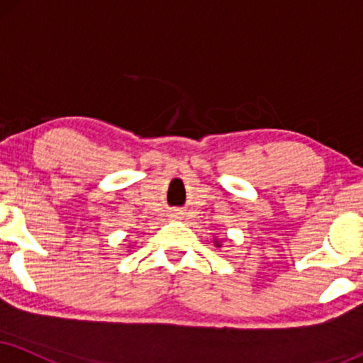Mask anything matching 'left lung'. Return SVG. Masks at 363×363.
Here are the masks:
<instances>
[{
  "instance_id": "8db88e82",
  "label": "left lung",
  "mask_w": 363,
  "mask_h": 363,
  "mask_svg": "<svg viewBox=\"0 0 363 363\" xmlns=\"http://www.w3.org/2000/svg\"><path fill=\"white\" fill-rule=\"evenodd\" d=\"M213 245H216L217 249H220L222 247V240H218L217 237H213Z\"/></svg>"
}]
</instances>
